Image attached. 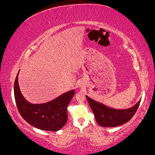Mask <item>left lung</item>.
<instances>
[{
	"label": "left lung",
	"mask_w": 155,
	"mask_h": 155,
	"mask_svg": "<svg viewBox=\"0 0 155 155\" xmlns=\"http://www.w3.org/2000/svg\"><path fill=\"white\" fill-rule=\"evenodd\" d=\"M97 124L103 127H116L130 120L137 110L140 100L133 107L126 109H115L86 96Z\"/></svg>",
	"instance_id": "1"
}]
</instances>
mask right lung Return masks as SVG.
I'll return each instance as SVG.
<instances>
[{"mask_svg":"<svg viewBox=\"0 0 155 155\" xmlns=\"http://www.w3.org/2000/svg\"><path fill=\"white\" fill-rule=\"evenodd\" d=\"M18 74L14 84V94L18 109L22 117L35 128L40 130L58 131L68 120L67 107L75 94V90L63 93L56 99L44 104H31L20 92Z\"/></svg>","mask_w":155,"mask_h":155,"instance_id":"1","label":"right lung"}]
</instances>
